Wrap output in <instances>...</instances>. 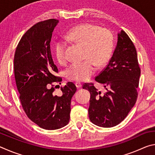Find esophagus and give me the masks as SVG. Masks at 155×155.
I'll list each match as a JSON object with an SVG mask.
<instances>
[{
  "instance_id": "esophagus-1",
  "label": "esophagus",
  "mask_w": 155,
  "mask_h": 155,
  "mask_svg": "<svg viewBox=\"0 0 155 155\" xmlns=\"http://www.w3.org/2000/svg\"><path fill=\"white\" fill-rule=\"evenodd\" d=\"M75 85H76V87H77V88H81V86H82V85H81V83H79V82H76L75 83Z\"/></svg>"
}]
</instances>
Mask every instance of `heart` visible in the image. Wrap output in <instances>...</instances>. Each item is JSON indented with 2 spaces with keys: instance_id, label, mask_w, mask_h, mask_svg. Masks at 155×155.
<instances>
[{
  "instance_id": "b5f03b06",
  "label": "heart",
  "mask_w": 155,
  "mask_h": 155,
  "mask_svg": "<svg viewBox=\"0 0 155 155\" xmlns=\"http://www.w3.org/2000/svg\"><path fill=\"white\" fill-rule=\"evenodd\" d=\"M65 39L84 46L85 61L74 62L65 70L68 79L75 81L87 80L95 71V65L101 68L109 61L114 48L111 31L92 23H84L70 30ZM54 54L60 64L67 61L66 44L59 41L54 45Z\"/></svg>"
}]
</instances>
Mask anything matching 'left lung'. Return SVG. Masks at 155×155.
<instances>
[{
	"mask_svg": "<svg viewBox=\"0 0 155 155\" xmlns=\"http://www.w3.org/2000/svg\"><path fill=\"white\" fill-rule=\"evenodd\" d=\"M140 73L134 44L121 31L108 65L95 77L104 87V92L97 90L92 83L83 85V89L90 92L88 113L93 124L109 128L124 120L137 101Z\"/></svg>",
	"mask_w": 155,
	"mask_h": 155,
	"instance_id": "left-lung-1",
	"label": "left lung"
}]
</instances>
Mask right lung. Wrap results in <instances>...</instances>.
<instances>
[{
    "mask_svg": "<svg viewBox=\"0 0 155 155\" xmlns=\"http://www.w3.org/2000/svg\"><path fill=\"white\" fill-rule=\"evenodd\" d=\"M48 19L36 23L21 38L14 54V75L21 104L28 118L46 130H55L69 122L72 97L77 91L72 82L54 94L62 78L51 51L52 31L58 23Z\"/></svg>",
    "mask_w": 155,
    "mask_h": 155,
    "instance_id": "add662e5",
    "label": "right lung"
}]
</instances>
